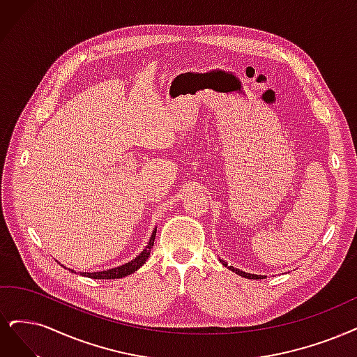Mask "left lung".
<instances>
[{
    "mask_svg": "<svg viewBox=\"0 0 357 357\" xmlns=\"http://www.w3.org/2000/svg\"><path fill=\"white\" fill-rule=\"evenodd\" d=\"M220 261L223 263V266L229 268L232 272L238 273L240 276H244V278H248V280H263V278H265V276H261V275H252V273H245V272H243V271H240V269H235L234 266H228V263H227V261H223V260H220Z\"/></svg>",
    "mask_w": 357,
    "mask_h": 357,
    "instance_id": "8db88e82",
    "label": "left lung"
}]
</instances>
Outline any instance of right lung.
<instances>
[{
    "label": "right lung",
    "instance_id": "right-lung-1",
    "mask_svg": "<svg viewBox=\"0 0 357 357\" xmlns=\"http://www.w3.org/2000/svg\"><path fill=\"white\" fill-rule=\"evenodd\" d=\"M154 240H155V229H154L151 238L149 241V245L145 247V250H142L138 257H135L134 260H130L129 263H126V265H122V266L114 268V269H109V271H102V272H85V273H81V275L88 276V278H94V280H119V278H123V276L134 273L137 269H139L144 265L145 260L149 259L151 247L154 244Z\"/></svg>",
    "mask_w": 357,
    "mask_h": 357
}]
</instances>
